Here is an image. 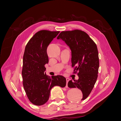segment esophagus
<instances>
[{"instance_id":"obj_1","label":"esophagus","mask_w":121,"mask_h":121,"mask_svg":"<svg viewBox=\"0 0 121 121\" xmlns=\"http://www.w3.org/2000/svg\"><path fill=\"white\" fill-rule=\"evenodd\" d=\"M69 78H66V81H67V85H66V88H68V82L69 81Z\"/></svg>"}]
</instances>
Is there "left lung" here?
<instances>
[{
  "mask_svg": "<svg viewBox=\"0 0 121 121\" xmlns=\"http://www.w3.org/2000/svg\"><path fill=\"white\" fill-rule=\"evenodd\" d=\"M65 41L72 53V66L74 73L78 72V80L69 81V88L81 90V100L89 96L96 83L98 77L99 57L96 44L85 32L75 30L61 32L57 37ZM77 100V98H75Z\"/></svg>",
  "mask_w": 121,
  "mask_h": 121,
  "instance_id": "left-lung-1",
  "label": "left lung"
}]
</instances>
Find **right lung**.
I'll return each mask as SVG.
<instances>
[{
    "label": "right lung",
    "instance_id": "obj_1",
    "mask_svg": "<svg viewBox=\"0 0 121 121\" xmlns=\"http://www.w3.org/2000/svg\"><path fill=\"white\" fill-rule=\"evenodd\" d=\"M60 31H40L26 46L22 72L24 90L33 104L42 105L48 101L50 90L55 86L64 87L66 79L60 75H46L45 65L48 63L47 48Z\"/></svg>",
    "mask_w": 121,
    "mask_h": 121
}]
</instances>
